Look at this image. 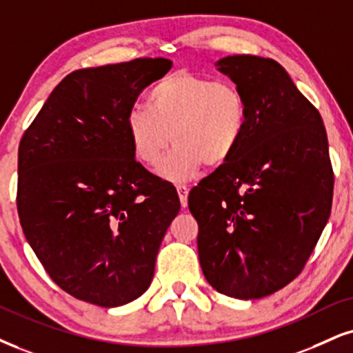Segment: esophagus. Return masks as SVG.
<instances>
[{
  "instance_id": "1",
  "label": "esophagus",
  "mask_w": 353,
  "mask_h": 353,
  "mask_svg": "<svg viewBox=\"0 0 353 353\" xmlns=\"http://www.w3.org/2000/svg\"><path fill=\"white\" fill-rule=\"evenodd\" d=\"M176 191H178V196H180V203L181 206L186 208V204H188V193H190V188L186 185H176Z\"/></svg>"
}]
</instances>
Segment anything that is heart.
<instances>
[{
  "mask_svg": "<svg viewBox=\"0 0 353 353\" xmlns=\"http://www.w3.org/2000/svg\"><path fill=\"white\" fill-rule=\"evenodd\" d=\"M149 110L132 108L125 129L134 155L159 165L167 180H186L204 163L223 167L236 155L249 125V104L237 85L188 70L168 73L147 97Z\"/></svg>",
  "mask_w": 353,
  "mask_h": 353,
  "instance_id": "b5f03b06",
  "label": "heart"
}]
</instances>
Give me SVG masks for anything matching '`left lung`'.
I'll list each match as a JSON object with an SVG mask.
<instances>
[{"mask_svg": "<svg viewBox=\"0 0 353 353\" xmlns=\"http://www.w3.org/2000/svg\"><path fill=\"white\" fill-rule=\"evenodd\" d=\"M242 90L249 125L236 155L190 191L198 255L225 296L259 299L296 278L332 208L334 172L319 111L272 59L216 63Z\"/></svg>", "mask_w": 353, "mask_h": 353, "instance_id": "obj_1", "label": "left lung"}]
</instances>
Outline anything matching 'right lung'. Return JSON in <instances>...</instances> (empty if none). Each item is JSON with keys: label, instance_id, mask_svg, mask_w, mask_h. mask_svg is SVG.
I'll return each instance as SVG.
<instances>
[{"label": "right lung", "instance_id": "add662e5", "mask_svg": "<svg viewBox=\"0 0 353 353\" xmlns=\"http://www.w3.org/2000/svg\"><path fill=\"white\" fill-rule=\"evenodd\" d=\"M172 68L136 59L72 72L55 86L17 154V212L57 285L116 307L137 299L180 211L170 181L134 159L125 117L141 91Z\"/></svg>", "mask_w": 353, "mask_h": 353}]
</instances>
